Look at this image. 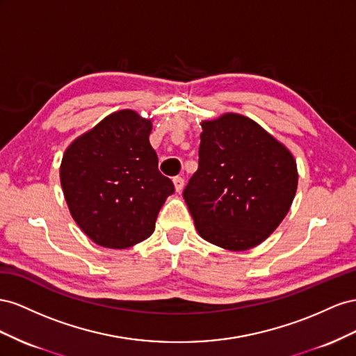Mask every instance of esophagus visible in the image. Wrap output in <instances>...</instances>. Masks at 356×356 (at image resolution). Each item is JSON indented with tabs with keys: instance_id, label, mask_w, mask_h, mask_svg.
Returning <instances> with one entry per match:
<instances>
[{
	"instance_id": "34e87169",
	"label": "esophagus",
	"mask_w": 356,
	"mask_h": 356,
	"mask_svg": "<svg viewBox=\"0 0 356 356\" xmlns=\"http://www.w3.org/2000/svg\"><path fill=\"white\" fill-rule=\"evenodd\" d=\"M172 184H175V189H176L177 192H180L181 189H184V186H185V180L181 179L180 176H177V177L172 179Z\"/></svg>"
}]
</instances>
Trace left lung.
<instances>
[{"label": "left lung", "mask_w": 356, "mask_h": 356, "mask_svg": "<svg viewBox=\"0 0 356 356\" xmlns=\"http://www.w3.org/2000/svg\"><path fill=\"white\" fill-rule=\"evenodd\" d=\"M198 170L184 191L198 234L241 252L267 240L285 219L298 185L291 150L250 118L201 122Z\"/></svg>", "instance_id": "left-lung-1"}]
</instances>
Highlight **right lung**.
I'll use <instances>...</instances> for the list:
<instances>
[{"label":"right lung","mask_w":356,"mask_h":356,"mask_svg":"<svg viewBox=\"0 0 356 356\" xmlns=\"http://www.w3.org/2000/svg\"><path fill=\"white\" fill-rule=\"evenodd\" d=\"M152 120L134 110L106 116L71 143L59 177L71 216L98 246L127 249L155 231L175 192L149 143Z\"/></svg>","instance_id":"obj_1"}]
</instances>
